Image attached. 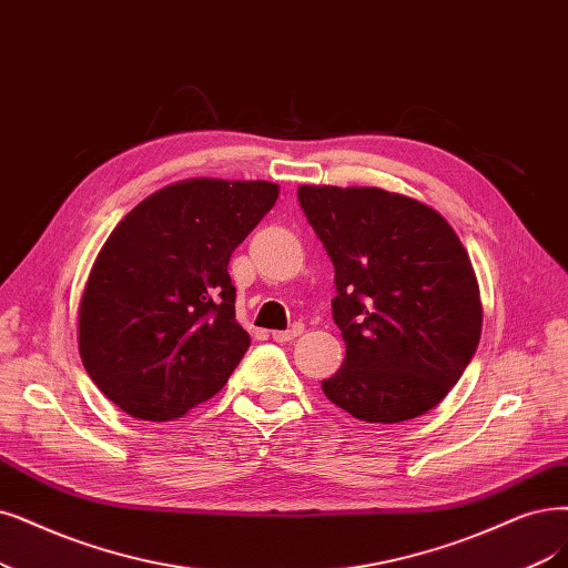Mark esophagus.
Listing matches in <instances>:
<instances>
[{"label": "esophagus", "instance_id": "34e87169", "mask_svg": "<svg viewBox=\"0 0 568 568\" xmlns=\"http://www.w3.org/2000/svg\"><path fill=\"white\" fill-rule=\"evenodd\" d=\"M302 332H304V327H302V325H292L290 329L271 332V337H273V342H281V344H285V342H295Z\"/></svg>", "mask_w": 568, "mask_h": 568}]
</instances>
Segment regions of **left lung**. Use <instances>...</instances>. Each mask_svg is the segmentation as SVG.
Returning <instances> with one entry per match:
<instances>
[{"label":"left lung","instance_id":"obj_1","mask_svg":"<svg viewBox=\"0 0 568 568\" xmlns=\"http://www.w3.org/2000/svg\"><path fill=\"white\" fill-rule=\"evenodd\" d=\"M334 264L332 318L346 342L327 400L367 424H400L439 405L479 344L481 302L447 220L376 186H300Z\"/></svg>","mask_w":568,"mask_h":568}]
</instances>
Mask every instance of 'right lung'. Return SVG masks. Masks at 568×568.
<instances>
[{
  "label": "right lung",
  "instance_id": "add662e5",
  "mask_svg": "<svg viewBox=\"0 0 568 568\" xmlns=\"http://www.w3.org/2000/svg\"><path fill=\"white\" fill-rule=\"evenodd\" d=\"M276 199L262 180H186L116 224L83 290L79 353L125 414L171 422L229 382L250 334L226 266Z\"/></svg>",
  "mask_w": 568,
  "mask_h": 568
}]
</instances>
